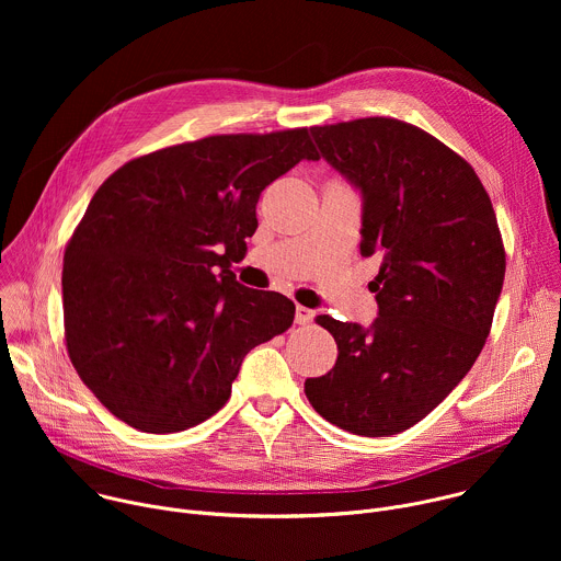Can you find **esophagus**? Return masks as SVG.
<instances>
[{
  "instance_id": "34e87169",
  "label": "esophagus",
  "mask_w": 561,
  "mask_h": 561,
  "mask_svg": "<svg viewBox=\"0 0 561 561\" xmlns=\"http://www.w3.org/2000/svg\"><path fill=\"white\" fill-rule=\"evenodd\" d=\"M312 319H314V310H310V308H306V306H297V310H295V322H297L299 327L310 324Z\"/></svg>"
}]
</instances>
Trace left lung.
Listing matches in <instances>:
<instances>
[{
    "label": "left lung",
    "instance_id": "8db88e82",
    "mask_svg": "<svg viewBox=\"0 0 561 561\" xmlns=\"http://www.w3.org/2000/svg\"><path fill=\"white\" fill-rule=\"evenodd\" d=\"M314 144L364 195L362 257H379L368 331L319 314L337 344L331 373L306 379L310 407L364 437L422 422L463 379L493 327L506 251L472 167L402 119L312 126Z\"/></svg>",
    "mask_w": 561,
    "mask_h": 561
}]
</instances>
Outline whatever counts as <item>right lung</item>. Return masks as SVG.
Listing matches in <instances>:
<instances>
[{"instance_id": "add662e5", "label": "right lung", "mask_w": 561, "mask_h": 561, "mask_svg": "<svg viewBox=\"0 0 561 561\" xmlns=\"http://www.w3.org/2000/svg\"><path fill=\"white\" fill-rule=\"evenodd\" d=\"M301 159H319L308 128L210 135L139 154L98 188L64 251V340L117 420L154 435L202 424L247 353L290 329L295 304L230 264L262 191Z\"/></svg>"}]
</instances>
